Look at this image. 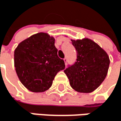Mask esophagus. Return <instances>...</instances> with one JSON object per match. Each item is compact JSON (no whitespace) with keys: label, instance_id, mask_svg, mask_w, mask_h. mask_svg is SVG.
I'll use <instances>...</instances> for the list:
<instances>
[{"label":"esophagus","instance_id":"1","mask_svg":"<svg viewBox=\"0 0 121 121\" xmlns=\"http://www.w3.org/2000/svg\"><path fill=\"white\" fill-rule=\"evenodd\" d=\"M64 62H65V65H67V57H65V58L64 59Z\"/></svg>","mask_w":121,"mask_h":121}]
</instances>
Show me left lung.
I'll return each instance as SVG.
<instances>
[{
  "mask_svg": "<svg viewBox=\"0 0 121 121\" xmlns=\"http://www.w3.org/2000/svg\"><path fill=\"white\" fill-rule=\"evenodd\" d=\"M77 51V62L65 69L70 86L77 92L96 90L107 76L110 59L106 52L92 40L71 39Z\"/></svg>",
  "mask_w": 121,
  "mask_h": 121,
  "instance_id": "obj_1",
  "label": "left lung"
}]
</instances>
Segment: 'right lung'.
<instances>
[{"mask_svg":"<svg viewBox=\"0 0 121 121\" xmlns=\"http://www.w3.org/2000/svg\"><path fill=\"white\" fill-rule=\"evenodd\" d=\"M55 39L40 32L21 41L14 51V66L21 82L29 90L42 92L49 90L54 77L65 68L57 56Z\"/></svg>","mask_w":121,"mask_h":121,"instance_id":"1","label":"right lung"}]
</instances>
